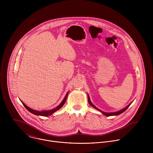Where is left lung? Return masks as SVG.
<instances>
[{
  "mask_svg": "<svg viewBox=\"0 0 153 153\" xmlns=\"http://www.w3.org/2000/svg\"><path fill=\"white\" fill-rule=\"evenodd\" d=\"M88 102H89V103H90V105H91V106H92L93 108H96L97 110H98V111H99L100 113H102L103 115H105V116H117V115H119V114H120L121 113H123L125 111H126V110H127V108L129 106V105L131 104V103H130L127 106H126L125 108H123V109H122V110H120V111H117V112H114V113H105V112H103V111H102V110H99V108H97V107H96L92 103H91V100H90V97H89V95L88 94Z\"/></svg>",
  "mask_w": 153,
  "mask_h": 153,
  "instance_id": "1",
  "label": "left lung"
}]
</instances>
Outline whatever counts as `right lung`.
<instances>
[{
    "instance_id": "obj_1",
    "label": "right lung",
    "mask_w": 153,
    "mask_h": 153,
    "mask_svg": "<svg viewBox=\"0 0 153 153\" xmlns=\"http://www.w3.org/2000/svg\"><path fill=\"white\" fill-rule=\"evenodd\" d=\"M68 92L67 93L66 96H65L63 100L62 101V102L57 106H56V108L52 109V110H47V111H36V110H33V109L30 108V107H28V106H27L23 102H22L21 100V102L22 103V104L24 105V106L25 107V108H27V110H28L30 113L34 114V115H36V116H50L52 114H53L54 112H56V111L59 110L60 108H61L62 107V106L64 105L65 101H66V99H67V97L68 96Z\"/></svg>"
}]
</instances>
